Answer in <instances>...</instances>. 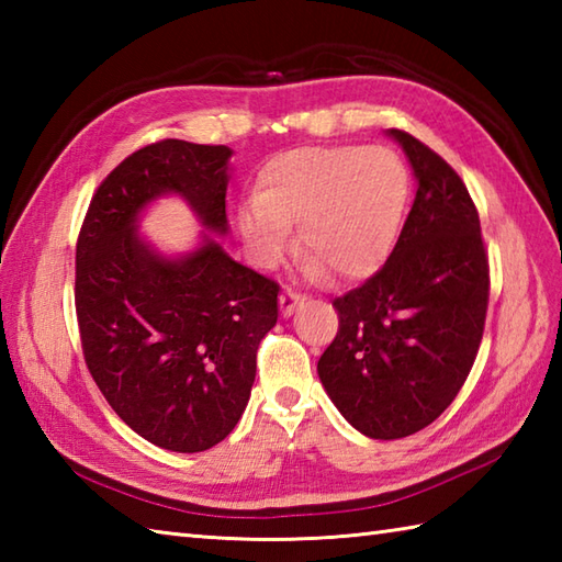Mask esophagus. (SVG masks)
Segmentation results:
<instances>
[{"instance_id":"34e87169","label":"esophagus","mask_w":562,"mask_h":562,"mask_svg":"<svg viewBox=\"0 0 562 562\" xmlns=\"http://www.w3.org/2000/svg\"><path fill=\"white\" fill-rule=\"evenodd\" d=\"M302 304H304V296L296 294L294 290H284L282 296H280V308H282V316H284V318L292 316L294 308L302 306Z\"/></svg>"}]
</instances>
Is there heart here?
Here are the masks:
<instances>
[{"mask_svg": "<svg viewBox=\"0 0 562 562\" xmlns=\"http://www.w3.org/2000/svg\"><path fill=\"white\" fill-rule=\"evenodd\" d=\"M411 178L384 147H304L272 159L258 193L238 210L250 258L272 268L292 244L296 224L306 272L333 270L338 280L372 274L396 244Z\"/></svg>", "mask_w": 562, "mask_h": 562, "instance_id": "heart-1", "label": "heart"}]
</instances>
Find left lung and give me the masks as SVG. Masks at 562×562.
Wrapping results in <instances>:
<instances>
[{
    "mask_svg": "<svg viewBox=\"0 0 562 562\" xmlns=\"http://www.w3.org/2000/svg\"><path fill=\"white\" fill-rule=\"evenodd\" d=\"M415 200L389 260L333 306L340 330L318 360L328 398L357 432L401 439L457 398L483 338L487 256L481 220L451 166L401 130Z\"/></svg>",
    "mask_w": 562,
    "mask_h": 562,
    "instance_id": "obj_1",
    "label": "left lung"
}]
</instances>
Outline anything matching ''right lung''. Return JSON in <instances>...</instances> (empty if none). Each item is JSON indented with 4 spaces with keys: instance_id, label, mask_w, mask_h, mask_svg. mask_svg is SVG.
I'll return each instance as SVG.
<instances>
[{
    "instance_id": "1",
    "label": "right lung",
    "mask_w": 562,
    "mask_h": 562,
    "mask_svg": "<svg viewBox=\"0 0 562 562\" xmlns=\"http://www.w3.org/2000/svg\"><path fill=\"white\" fill-rule=\"evenodd\" d=\"M232 149L164 139L135 151L93 195L77 241L75 302L83 360L121 420L151 445L205 451L232 432L278 324L280 288L226 254ZM203 226L186 255L138 234L161 196Z\"/></svg>"
}]
</instances>
